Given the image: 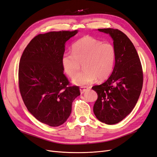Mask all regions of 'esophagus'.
Wrapping results in <instances>:
<instances>
[{
    "mask_svg": "<svg viewBox=\"0 0 157 157\" xmlns=\"http://www.w3.org/2000/svg\"><path fill=\"white\" fill-rule=\"evenodd\" d=\"M90 87H88L87 86H82V87H80L79 88V90H80V93L81 94H83L84 91H85L86 90L89 89Z\"/></svg>",
    "mask_w": 157,
    "mask_h": 157,
    "instance_id": "1",
    "label": "esophagus"
}]
</instances>
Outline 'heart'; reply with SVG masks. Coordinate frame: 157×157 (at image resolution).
Here are the masks:
<instances>
[{"instance_id":"heart-1","label":"heart","mask_w":157,"mask_h":157,"mask_svg":"<svg viewBox=\"0 0 157 157\" xmlns=\"http://www.w3.org/2000/svg\"><path fill=\"white\" fill-rule=\"evenodd\" d=\"M71 51L62 54L61 62L64 72L70 78L78 73L82 63L84 70L73 79L77 85H87L97 78L103 81L109 78L113 71L116 50L110 42H103L86 36L73 44Z\"/></svg>"}]
</instances>
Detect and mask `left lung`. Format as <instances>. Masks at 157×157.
Segmentation results:
<instances>
[{"instance_id": "1", "label": "left lung", "mask_w": 157, "mask_h": 157, "mask_svg": "<svg viewBox=\"0 0 157 157\" xmlns=\"http://www.w3.org/2000/svg\"><path fill=\"white\" fill-rule=\"evenodd\" d=\"M98 30L113 38L116 59L107 81L92 87L98 94L94 112L100 121L113 124L129 114L137 102L143 87V68L137 52L126 34L118 29Z\"/></svg>"}]
</instances>
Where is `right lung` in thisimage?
Masks as SVG:
<instances>
[{
  "mask_svg": "<svg viewBox=\"0 0 157 157\" xmlns=\"http://www.w3.org/2000/svg\"><path fill=\"white\" fill-rule=\"evenodd\" d=\"M78 30L53 31L32 39L24 50L18 68V87L30 113L42 123L58 127L71 112L72 102L80 95L63 74L62 56L65 43Z\"/></svg>",
  "mask_w": 157,
  "mask_h": 157,
  "instance_id": "1",
  "label": "right lung"
}]
</instances>
